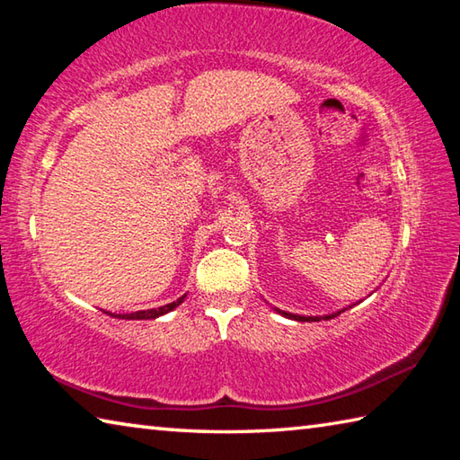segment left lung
<instances>
[{
    "instance_id": "obj_1",
    "label": "left lung",
    "mask_w": 460,
    "mask_h": 460,
    "mask_svg": "<svg viewBox=\"0 0 460 460\" xmlns=\"http://www.w3.org/2000/svg\"><path fill=\"white\" fill-rule=\"evenodd\" d=\"M274 310H276V313L282 314V316H286V318H292V321H298V323H318V321H331V318L339 316L341 313H345L347 308L337 310V313H332V314H324V316H305V314H292V313H286V310H279V308H274Z\"/></svg>"
}]
</instances>
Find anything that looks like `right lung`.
Listing matches in <instances>:
<instances>
[{
  "mask_svg": "<svg viewBox=\"0 0 460 460\" xmlns=\"http://www.w3.org/2000/svg\"><path fill=\"white\" fill-rule=\"evenodd\" d=\"M184 298H186V294L181 296V298H178V300L170 302V305H166V306L137 310V313H129V314H118L115 318H123V321H152V318H158V316H162V314L172 313V310H174L178 305H182ZM107 314H109V313H107ZM111 316H113V314H111Z\"/></svg>",
  "mask_w": 460,
  "mask_h": 460,
  "instance_id": "1",
  "label": "right lung"
}]
</instances>
